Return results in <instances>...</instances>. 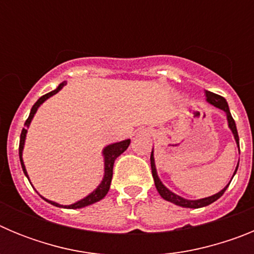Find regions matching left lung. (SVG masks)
Listing matches in <instances>:
<instances>
[{"instance_id":"8db88e82","label":"left lung","mask_w":254,"mask_h":254,"mask_svg":"<svg viewBox=\"0 0 254 254\" xmlns=\"http://www.w3.org/2000/svg\"><path fill=\"white\" fill-rule=\"evenodd\" d=\"M206 94V100H207V103H210V104H212L214 107L219 108V109H221V111H224L226 113V118H228V125H229V128L232 129L233 134H234V138H235V142H237L238 147H239V136H238V131H237V126H235V122L234 120H233L232 117V113H230V111H229V105L228 103H226L225 98H223V96L217 95V94L215 93H211V91H205ZM150 161H151V172H152V178H154V182H155V187H156V190H158L159 194H160L161 197H163L164 199H167V201H169V202L174 203V205H178V206H182V207H188V208H199V207H205V206H208L210 203L215 202L216 199H219L220 197L223 196L224 192L226 190V188H228V186L230 185L229 183L226 187H224L223 190H220V192H217L216 194H212V196L210 197H206V198H201V199H186L183 198V197L178 196V194L173 193L172 190H168L165 186L161 183L160 178L158 177V172H156V167H155V159H154V151H151V156H150ZM238 165H239V163H238ZM238 165L237 168H235V172L234 174H233V177L235 176V173H237L238 170ZM233 179V178H232ZM232 182V181H230Z\"/></svg>"}]
</instances>
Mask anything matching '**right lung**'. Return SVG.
<instances>
[{
    "label": "right lung",
    "mask_w": 254,
    "mask_h": 254,
    "mask_svg": "<svg viewBox=\"0 0 254 254\" xmlns=\"http://www.w3.org/2000/svg\"><path fill=\"white\" fill-rule=\"evenodd\" d=\"M64 85H66V81L61 82V84L58 85L57 89H55V90L51 91V93L46 94V95L40 96L39 99L37 100V103L33 105V108H31V111H30V114H29V117H28V120L25 121L26 128H28L29 126H30L31 120H33L34 114L37 113L38 108L43 104V103L46 102L48 98H51V96H53L55 94H57L58 91H60L61 89L64 86ZM26 128H22L21 134H20L19 156H20V163H21V168H22V170H24V174L28 177V173H26L25 165H24V161H22V150H24V143H25L26 132H28V129H26ZM129 143H131V140H125V141H121V142L112 143V145H108L107 147H104V150H103V156H104V177H103L102 183H100V185L96 187V190H94L93 192L89 194V196H86L85 198L80 199V201H77V202L72 203V205H67V206L60 205V203L53 202V201H49V199H46L44 197H42V198L46 199L47 202H49L51 205L57 206V207H64V208H81V207H85V206L91 205V203L98 202V201H100V199H103L105 197V194L108 193L109 187H111L112 177H113L114 160H116V159L118 158V156H120L122 152H125L126 150H127V147L129 146ZM28 179H29V177H28Z\"/></svg>",
    "instance_id": "add662e5"
}]
</instances>
